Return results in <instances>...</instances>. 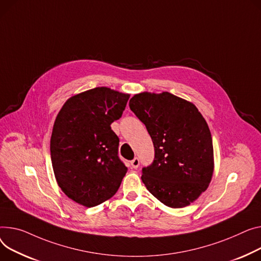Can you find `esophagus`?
I'll use <instances>...</instances> for the list:
<instances>
[{"label": "esophagus", "mask_w": 261, "mask_h": 261, "mask_svg": "<svg viewBox=\"0 0 261 261\" xmlns=\"http://www.w3.org/2000/svg\"><path fill=\"white\" fill-rule=\"evenodd\" d=\"M140 159H137V158H135L134 160H132L131 162H130V164H131V166H132V168L133 169H137L138 168V166H140Z\"/></svg>", "instance_id": "34e87169"}]
</instances>
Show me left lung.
Instances as JSON below:
<instances>
[{"mask_svg": "<svg viewBox=\"0 0 261 261\" xmlns=\"http://www.w3.org/2000/svg\"><path fill=\"white\" fill-rule=\"evenodd\" d=\"M129 107L145 124L154 145V161L143 168L149 192L170 207H184L209 187L214 171L213 143L201 113L169 92L135 94Z\"/></svg>", "mask_w": 261, "mask_h": 261, "instance_id": "obj_1", "label": "left lung"}]
</instances>
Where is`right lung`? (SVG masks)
Returning <instances> with one entry per match:
<instances>
[{"mask_svg": "<svg viewBox=\"0 0 261 261\" xmlns=\"http://www.w3.org/2000/svg\"><path fill=\"white\" fill-rule=\"evenodd\" d=\"M129 97L97 87L68 98L56 118L50 140L55 176L63 192L82 205L111 198L126 175L110 125L121 117Z\"/></svg>", "mask_w": 261, "mask_h": 261, "instance_id": "right-lung-1", "label": "right lung"}]
</instances>
